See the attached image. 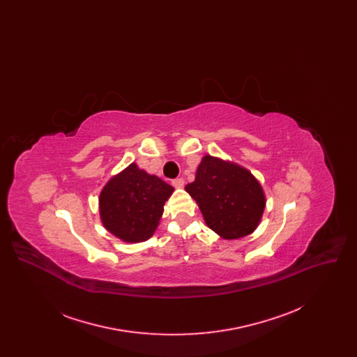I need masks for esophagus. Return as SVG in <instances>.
<instances>
[{
    "mask_svg": "<svg viewBox=\"0 0 357 357\" xmlns=\"http://www.w3.org/2000/svg\"><path fill=\"white\" fill-rule=\"evenodd\" d=\"M172 186L175 187V188H182V187L185 186V179H182V178L174 179L172 181Z\"/></svg>",
    "mask_w": 357,
    "mask_h": 357,
    "instance_id": "obj_1",
    "label": "esophagus"
}]
</instances>
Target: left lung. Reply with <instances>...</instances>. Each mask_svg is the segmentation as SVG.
Instances as JSON below:
<instances>
[{"label": "left lung", "mask_w": 357, "mask_h": 357, "mask_svg": "<svg viewBox=\"0 0 357 357\" xmlns=\"http://www.w3.org/2000/svg\"><path fill=\"white\" fill-rule=\"evenodd\" d=\"M186 191L206 225L223 239L250 236L266 204L264 188L250 171L211 155L202 158L195 181L187 185Z\"/></svg>", "instance_id": "8db88e82"}]
</instances>
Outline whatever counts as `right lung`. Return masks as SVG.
<instances>
[{
  "mask_svg": "<svg viewBox=\"0 0 357 357\" xmlns=\"http://www.w3.org/2000/svg\"><path fill=\"white\" fill-rule=\"evenodd\" d=\"M172 192L174 187L131 163L100 191L99 213L104 229L123 242L147 241L159 226Z\"/></svg>",
  "mask_w": 357,
  "mask_h": 357,
  "instance_id": "right-lung-1",
  "label": "right lung"
}]
</instances>
